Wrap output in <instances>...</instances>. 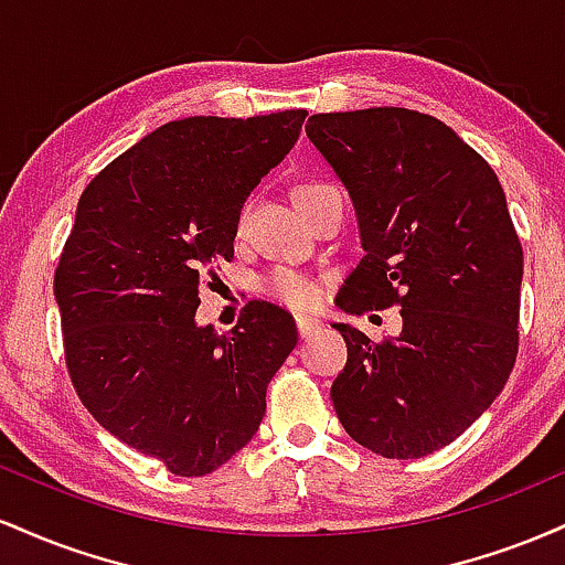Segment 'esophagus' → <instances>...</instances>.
Instances as JSON below:
<instances>
[{
	"label": "esophagus",
	"instance_id": "34e87169",
	"mask_svg": "<svg viewBox=\"0 0 565 565\" xmlns=\"http://www.w3.org/2000/svg\"><path fill=\"white\" fill-rule=\"evenodd\" d=\"M319 329H321L319 319H310V316H297V334H300L302 340L313 332H319Z\"/></svg>",
	"mask_w": 565,
	"mask_h": 565
}]
</instances>
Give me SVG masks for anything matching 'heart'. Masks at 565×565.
I'll return each instance as SVG.
<instances>
[{
  "mask_svg": "<svg viewBox=\"0 0 565 565\" xmlns=\"http://www.w3.org/2000/svg\"><path fill=\"white\" fill-rule=\"evenodd\" d=\"M323 188V183H308V185H300L295 191V201L308 196V193L319 191ZM263 289L265 295L274 297L276 302L281 305H289V308H310V305L316 302V287L310 278H305L302 274H295V270H274L268 278L263 281Z\"/></svg>",
  "mask_w": 565,
  "mask_h": 565,
  "instance_id": "b5f03b06",
  "label": "heart"
}]
</instances>
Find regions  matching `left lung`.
I'll list each match as a JSON object with an SVG mask.
<instances>
[{
    "label": "left lung",
    "mask_w": 565,
    "mask_h": 565,
    "mask_svg": "<svg viewBox=\"0 0 565 565\" xmlns=\"http://www.w3.org/2000/svg\"><path fill=\"white\" fill-rule=\"evenodd\" d=\"M305 132L345 185L364 249L337 308L398 305L404 319L385 342L334 323L348 342L334 412L380 457H427L494 404L515 366L523 249L508 199L481 153L436 116L313 114Z\"/></svg>",
    "instance_id": "8db88e82"
}]
</instances>
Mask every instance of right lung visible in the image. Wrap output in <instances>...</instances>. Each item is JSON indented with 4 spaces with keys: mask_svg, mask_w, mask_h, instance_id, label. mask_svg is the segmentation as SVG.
Returning <instances> with one entry per match:
<instances>
[{
    "mask_svg": "<svg viewBox=\"0 0 565 565\" xmlns=\"http://www.w3.org/2000/svg\"><path fill=\"white\" fill-rule=\"evenodd\" d=\"M308 111L167 121L84 188L55 270L71 382L87 412L174 476L249 444L295 319L249 302L228 334L196 321L206 268L233 257L246 196L281 164Z\"/></svg>",
    "mask_w": 565,
    "mask_h": 565,
    "instance_id": "right-lung-1",
    "label": "right lung"
}]
</instances>
